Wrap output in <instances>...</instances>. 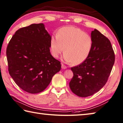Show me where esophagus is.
<instances>
[{
	"mask_svg": "<svg viewBox=\"0 0 123 123\" xmlns=\"http://www.w3.org/2000/svg\"><path fill=\"white\" fill-rule=\"evenodd\" d=\"M62 68H63V69H66V68H67V66H65L63 64H62Z\"/></svg>",
	"mask_w": 123,
	"mask_h": 123,
	"instance_id": "34e87169",
	"label": "esophagus"
}]
</instances>
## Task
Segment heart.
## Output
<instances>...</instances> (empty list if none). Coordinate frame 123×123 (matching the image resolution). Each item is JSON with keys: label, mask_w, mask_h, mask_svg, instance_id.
<instances>
[{"label": "heart", "mask_w": 123, "mask_h": 123, "mask_svg": "<svg viewBox=\"0 0 123 123\" xmlns=\"http://www.w3.org/2000/svg\"><path fill=\"white\" fill-rule=\"evenodd\" d=\"M93 40L90 34L78 28L67 26L58 30L57 36L50 39L51 54L58 58L64 52V59L74 65L80 64L86 60L91 53Z\"/></svg>", "instance_id": "b5f03b06"}]
</instances>
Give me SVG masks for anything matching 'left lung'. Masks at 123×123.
Listing matches in <instances>:
<instances>
[{
	"label": "left lung",
	"instance_id": "8db88e82",
	"mask_svg": "<svg viewBox=\"0 0 123 123\" xmlns=\"http://www.w3.org/2000/svg\"><path fill=\"white\" fill-rule=\"evenodd\" d=\"M93 45L86 60L71 68L74 77L69 86L80 97L93 95L104 86L115 63V55L110 41L97 30L91 32Z\"/></svg>",
	"mask_w": 123,
	"mask_h": 123
}]
</instances>
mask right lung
<instances>
[{"mask_svg": "<svg viewBox=\"0 0 123 123\" xmlns=\"http://www.w3.org/2000/svg\"><path fill=\"white\" fill-rule=\"evenodd\" d=\"M51 37L43 23L17 30L6 49L8 70L19 87L30 93L44 91L61 69L50 53Z\"/></svg>", "mask_w": 123, "mask_h": 123, "instance_id": "add662e5", "label": "right lung"}]
</instances>
